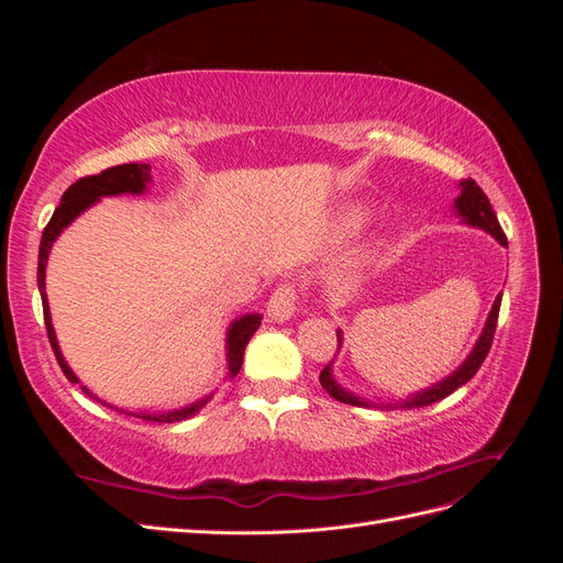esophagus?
I'll use <instances>...</instances> for the list:
<instances>
[{
	"mask_svg": "<svg viewBox=\"0 0 563 563\" xmlns=\"http://www.w3.org/2000/svg\"><path fill=\"white\" fill-rule=\"evenodd\" d=\"M296 286L294 284H282L275 294H272L267 302V317L269 321H286L291 319L296 312Z\"/></svg>",
	"mask_w": 563,
	"mask_h": 563,
	"instance_id": "1",
	"label": "esophagus"
}]
</instances>
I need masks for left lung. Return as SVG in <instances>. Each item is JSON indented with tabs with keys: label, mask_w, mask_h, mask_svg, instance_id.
<instances>
[{
	"label": "left lung",
	"mask_w": 563,
	"mask_h": 563,
	"mask_svg": "<svg viewBox=\"0 0 563 563\" xmlns=\"http://www.w3.org/2000/svg\"><path fill=\"white\" fill-rule=\"evenodd\" d=\"M460 195L455 197L453 201V209L455 213L460 216V220H463L465 225H472V228H479L484 232H488L493 240H498L503 246H507V236L498 223L496 218V211H493L488 197L484 195V190L479 185H476L474 180H460ZM500 302H503V294H498L496 302H493V308L488 312V319L484 323V331L479 335V340H476L472 352L467 354V360L460 364L451 376H446L444 380L434 383L432 387L428 389H420L416 391V395H408L406 399L401 401H371V399H364L360 395H352L350 389H345L343 385H340L333 376V362L323 368L319 373V383L321 387L329 391V395L338 401L343 404H352V406H373V408H420V406H430L439 399L449 397L451 391H455L457 387H463L467 380L474 378V373L479 371V366L484 364L486 354L490 350V343H493V333H496V323H498V312H500ZM340 345H343V331L338 329V350Z\"/></svg>",
	"instance_id": "obj_1"
}]
</instances>
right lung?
I'll list each match as a JSON object with an SVG mask.
<instances>
[{
	"label": "right lung",
	"instance_id": "right-lung-1",
	"mask_svg": "<svg viewBox=\"0 0 563 563\" xmlns=\"http://www.w3.org/2000/svg\"><path fill=\"white\" fill-rule=\"evenodd\" d=\"M152 183L150 176V164H122V166H112L106 168L103 174L98 176H89V178H79L75 185H70L65 190V195L60 197V207L51 216L48 225L44 228L42 234V244H40V263H37V286H40V294H42V305H44V323H46V333H48V343L54 347L56 360L65 373V378L70 383H79V378L75 376V371L67 366L65 356L58 347V340H56V331H54V323H51V312H48V300H46V263H48V253L51 246L60 236V232L73 223L77 216H81L89 207H93L96 201H100L103 197H117V195H143L147 192V185ZM261 314H244L240 319H234L228 329V338H225V350H228V376L234 378L236 373L242 368L244 362V350L249 345L251 335L258 331L261 327ZM84 395L93 397V391L81 385ZM213 395H207L203 399L190 404V406H183V408H174V411H164V413H135V411H124V408H117L108 401H100L98 397H93L96 401H100L103 406L114 408V411L124 413V416H133V418H143V420H152V422H180L192 418L201 406H207V401Z\"/></svg>",
	"mask_w": 563,
	"mask_h": 563
}]
</instances>
